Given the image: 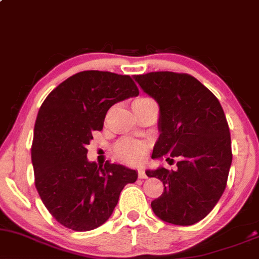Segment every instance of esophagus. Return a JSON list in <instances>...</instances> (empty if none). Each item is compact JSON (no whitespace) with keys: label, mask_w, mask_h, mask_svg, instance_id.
Returning <instances> with one entry per match:
<instances>
[{"label":"esophagus","mask_w":259,"mask_h":259,"mask_svg":"<svg viewBox=\"0 0 259 259\" xmlns=\"http://www.w3.org/2000/svg\"><path fill=\"white\" fill-rule=\"evenodd\" d=\"M139 179H147V175H146L145 170L143 169H139Z\"/></svg>","instance_id":"obj_1"}]
</instances>
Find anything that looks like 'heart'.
<instances>
[{
  "label": "heart",
  "instance_id": "1",
  "mask_svg": "<svg viewBox=\"0 0 259 259\" xmlns=\"http://www.w3.org/2000/svg\"><path fill=\"white\" fill-rule=\"evenodd\" d=\"M152 101L148 98H139L133 102V107L140 106L146 102ZM148 147L146 143L141 141H136L133 139H123L117 143L114 147V153L120 160L125 161L127 164H139L145 159L147 154Z\"/></svg>",
  "mask_w": 259,
  "mask_h": 259
}]
</instances>
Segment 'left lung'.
Segmentation results:
<instances>
[{"label": "left lung", "instance_id": "left-lung-1", "mask_svg": "<svg viewBox=\"0 0 259 259\" xmlns=\"http://www.w3.org/2000/svg\"><path fill=\"white\" fill-rule=\"evenodd\" d=\"M143 93L159 105L152 158L171 164L147 170L164 192L152 201L155 216L175 226H192L211 212L222 197L232 165L229 126L222 106L197 78L169 71L134 76Z\"/></svg>", "mask_w": 259, "mask_h": 259}]
</instances>
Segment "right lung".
I'll list each match as a JSON object with an SVG mask.
<instances>
[{"mask_svg":"<svg viewBox=\"0 0 259 259\" xmlns=\"http://www.w3.org/2000/svg\"><path fill=\"white\" fill-rule=\"evenodd\" d=\"M139 95L130 76L83 71L47 96L37 114L31 160L47 210L76 232L98 228L111 217L124 186L138 171L121 164L89 161L87 146L117 102Z\"/></svg>","mask_w":259,"mask_h":259,"instance_id":"1","label":"right lung"}]
</instances>
